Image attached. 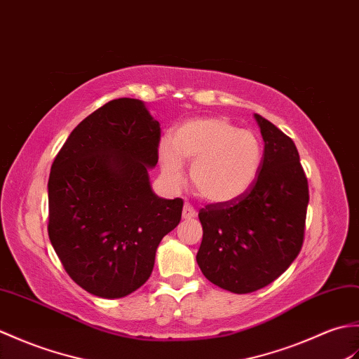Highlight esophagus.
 Segmentation results:
<instances>
[{
	"instance_id": "1",
	"label": "esophagus",
	"mask_w": 359,
	"mask_h": 359,
	"mask_svg": "<svg viewBox=\"0 0 359 359\" xmlns=\"http://www.w3.org/2000/svg\"><path fill=\"white\" fill-rule=\"evenodd\" d=\"M195 217H196L195 207L190 204V203H186L184 207H182V218H184V219H192Z\"/></svg>"
}]
</instances>
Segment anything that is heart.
<instances>
[{
    "mask_svg": "<svg viewBox=\"0 0 359 359\" xmlns=\"http://www.w3.org/2000/svg\"><path fill=\"white\" fill-rule=\"evenodd\" d=\"M261 161L262 144L257 135L221 116L189 119L175 130L170 142L159 146L165 178L180 184L181 163H192V187L198 196L215 204L243 196L257 180Z\"/></svg>",
    "mask_w": 359,
    "mask_h": 359,
    "instance_id": "obj_1",
    "label": "heart"
}]
</instances>
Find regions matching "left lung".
I'll return each instance as SVG.
<instances>
[{
	"mask_svg": "<svg viewBox=\"0 0 359 359\" xmlns=\"http://www.w3.org/2000/svg\"><path fill=\"white\" fill-rule=\"evenodd\" d=\"M264 154L252 187L230 203L200 210L203 241L196 262L218 287L250 293L283 275L304 241L309 184L294 142L255 114Z\"/></svg>",
	"mask_w": 359,
	"mask_h": 359,
	"instance_id": "8db88e82",
	"label": "left lung"
}]
</instances>
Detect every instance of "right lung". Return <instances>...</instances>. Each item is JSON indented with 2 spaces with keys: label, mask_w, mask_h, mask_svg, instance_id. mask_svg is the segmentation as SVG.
<instances>
[{
  "label": "right lung",
  "mask_w": 359,
  "mask_h": 359,
  "mask_svg": "<svg viewBox=\"0 0 359 359\" xmlns=\"http://www.w3.org/2000/svg\"><path fill=\"white\" fill-rule=\"evenodd\" d=\"M159 140L144 102L118 98L83 119L55 156L47 232L67 275L95 297L140 289L158 244L181 221V198L150 187Z\"/></svg>",
  "instance_id": "right-lung-1"
}]
</instances>
